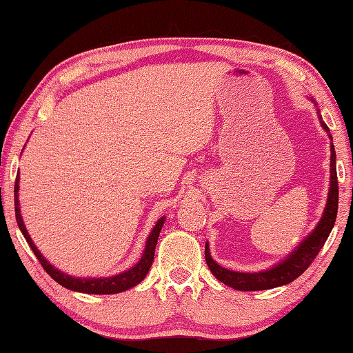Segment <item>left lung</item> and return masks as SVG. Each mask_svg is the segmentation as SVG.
Here are the masks:
<instances>
[{"label":"left lung","instance_id":"1","mask_svg":"<svg viewBox=\"0 0 353 353\" xmlns=\"http://www.w3.org/2000/svg\"><path fill=\"white\" fill-rule=\"evenodd\" d=\"M312 103L314 101L312 99ZM316 105V104H314ZM318 118L322 129L325 130L330 137V129L327 128V124L322 121L321 112L318 109ZM330 188H328V198L327 204L322 213V218L314 227L312 234H310L305 240H303L299 246L292 250L291 254L286 255V259L277 263L276 266H272L271 270L260 271V272H236L225 270V268L219 266L216 261L212 259L210 249H208V243H205V261L207 266L210 268V271L219 282H223L227 286H232L234 290L240 291H261V290H271L277 288L286 283H291L292 280H296L299 276H302L303 272L308 270V266L312 265L316 255L319 254V250L324 246L328 235L336 221L338 213V177H336V152H334L333 143H330Z\"/></svg>","mask_w":353,"mask_h":353}]
</instances>
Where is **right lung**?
<instances>
[{"label":"right lung","instance_id":"add662e5","mask_svg":"<svg viewBox=\"0 0 353 353\" xmlns=\"http://www.w3.org/2000/svg\"><path fill=\"white\" fill-rule=\"evenodd\" d=\"M20 172L17 174V181H15V187H14V202H15V218H17V224H19L20 230L23 236L26 238V241L29 244V248L32 249V252L37 256L40 265L43 266V270L50 274V276L56 280L59 285H62L63 288L71 290V291H77V292H85V294H117V292H123L132 286L139 285L143 279L146 277V274L151 268L152 261H154V252H155V244H157L160 230L165 224V216L160 218L157 223H155L154 229L149 234L148 240H146V246L145 250H143V255L140 261L134 265L130 270L119 272L117 276L112 277H99V279H81V277H73L68 276L62 271H59L57 268H54L48 261L43 255L40 254V250L35 248V244L32 241V238L29 236L25 223H23L21 218V212H20V201H19V190H20Z\"/></svg>","mask_w":353,"mask_h":353}]
</instances>
